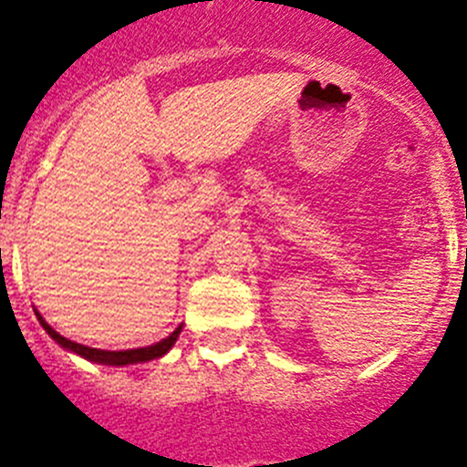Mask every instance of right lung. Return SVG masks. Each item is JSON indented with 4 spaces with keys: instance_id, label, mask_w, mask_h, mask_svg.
<instances>
[{
    "instance_id": "add662e5",
    "label": "right lung",
    "mask_w": 467,
    "mask_h": 467,
    "mask_svg": "<svg viewBox=\"0 0 467 467\" xmlns=\"http://www.w3.org/2000/svg\"><path fill=\"white\" fill-rule=\"evenodd\" d=\"M36 317H38V322H41L43 329L50 334L52 341H57L62 348H67L68 352H76V355L85 357L87 361H96V364H106V366H126V364H140V361L159 359V357H163L165 352L174 346V341L180 338V332H182V325H180L172 334H170L168 338H163V341L154 343V346H147V348H133V350H99V348L82 346V343L64 338L62 334L55 332V329H52V327L43 320L41 313L38 311H36Z\"/></svg>"
}]
</instances>
